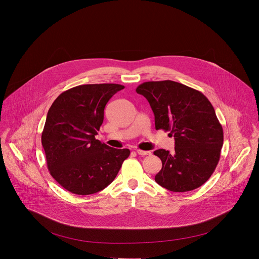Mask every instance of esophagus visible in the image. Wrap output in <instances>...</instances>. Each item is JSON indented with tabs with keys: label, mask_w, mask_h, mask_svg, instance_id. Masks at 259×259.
Masks as SVG:
<instances>
[{
	"label": "esophagus",
	"mask_w": 259,
	"mask_h": 259,
	"mask_svg": "<svg viewBox=\"0 0 259 259\" xmlns=\"http://www.w3.org/2000/svg\"><path fill=\"white\" fill-rule=\"evenodd\" d=\"M136 152H137L139 155H142V156L150 155V154H151L150 151H145V150H141V149H136Z\"/></svg>",
	"instance_id": "1"
}]
</instances>
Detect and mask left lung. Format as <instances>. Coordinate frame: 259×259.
Segmentation results:
<instances>
[{
	"mask_svg": "<svg viewBox=\"0 0 259 259\" xmlns=\"http://www.w3.org/2000/svg\"><path fill=\"white\" fill-rule=\"evenodd\" d=\"M148 101L155 129L175 137V152L153 153L162 162L155 182L171 192H189L213 175L223 146L224 134L214 107L201 92L172 80L146 81L136 89Z\"/></svg>",
	"mask_w": 259,
	"mask_h": 259,
	"instance_id": "1",
	"label": "left lung"
}]
</instances>
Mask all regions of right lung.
<instances>
[{"label": "right lung", "instance_id": "add662e5", "mask_svg": "<svg viewBox=\"0 0 259 259\" xmlns=\"http://www.w3.org/2000/svg\"><path fill=\"white\" fill-rule=\"evenodd\" d=\"M124 85L81 84L61 93L48 110L41 135L47 167L68 192L85 196L107 188L130 150L116 149L95 138L109 100Z\"/></svg>", "mask_w": 259, "mask_h": 259}]
</instances>
